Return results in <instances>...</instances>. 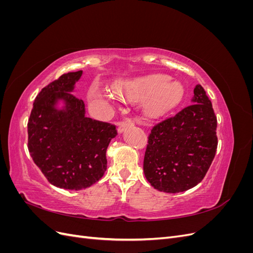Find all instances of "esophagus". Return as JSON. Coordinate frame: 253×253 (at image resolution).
<instances>
[{
  "label": "esophagus",
  "mask_w": 253,
  "mask_h": 253,
  "mask_svg": "<svg viewBox=\"0 0 253 253\" xmlns=\"http://www.w3.org/2000/svg\"><path fill=\"white\" fill-rule=\"evenodd\" d=\"M133 126H134V122L132 120H128V119L126 120L125 122H122V124L119 126V127H118V134H122L127 127H132Z\"/></svg>",
  "instance_id": "34e87169"
}]
</instances>
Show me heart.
<instances>
[{
	"mask_svg": "<svg viewBox=\"0 0 253 253\" xmlns=\"http://www.w3.org/2000/svg\"><path fill=\"white\" fill-rule=\"evenodd\" d=\"M117 94L128 100L141 101L148 99L144 112L149 117L156 118L167 114L177 106L183 97V87L179 82L171 81L167 75H150L122 84ZM89 99L99 104H114V97L94 86L90 88Z\"/></svg>",
	"mask_w": 253,
	"mask_h": 253,
	"instance_id": "heart-1",
	"label": "heart"
}]
</instances>
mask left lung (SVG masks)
I'll return each mask as SVG.
<instances>
[{
	"mask_svg": "<svg viewBox=\"0 0 253 253\" xmlns=\"http://www.w3.org/2000/svg\"><path fill=\"white\" fill-rule=\"evenodd\" d=\"M192 104L151 129L143 160L145 178L154 189L178 193L200 183L215 156L217 120L202 85Z\"/></svg>",
	"mask_w": 253,
	"mask_h": 253,
	"instance_id": "left-lung-1",
	"label": "left lung"
}]
</instances>
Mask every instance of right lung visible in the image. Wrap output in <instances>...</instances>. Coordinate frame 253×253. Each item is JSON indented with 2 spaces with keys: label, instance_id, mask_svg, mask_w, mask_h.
<instances>
[{
  "label": "right lung",
  "instance_id": "obj_1",
  "mask_svg": "<svg viewBox=\"0 0 253 253\" xmlns=\"http://www.w3.org/2000/svg\"><path fill=\"white\" fill-rule=\"evenodd\" d=\"M82 71L67 73L42 88L28 119V151L51 183L82 190L106 171V150L116 126L85 117V105L72 93ZM64 105L58 108V103Z\"/></svg>",
  "mask_w": 253,
  "mask_h": 253
}]
</instances>
